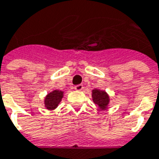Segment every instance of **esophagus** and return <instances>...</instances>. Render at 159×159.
Listing matches in <instances>:
<instances>
[{
	"label": "esophagus",
	"instance_id": "1",
	"mask_svg": "<svg viewBox=\"0 0 159 159\" xmlns=\"http://www.w3.org/2000/svg\"><path fill=\"white\" fill-rule=\"evenodd\" d=\"M74 89H75L76 91H81V90H83V86L82 85V84H78V85H76V86L74 87Z\"/></svg>",
	"mask_w": 159,
	"mask_h": 159
}]
</instances>
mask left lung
Wrapping results in <instances>:
<instances>
[{
    "mask_svg": "<svg viewBox=\"0 0 159 159\" xmlns=\"http://www.w3.org/2000/svg\"><path fill=\"white\" fill-rule=\"evenodd\" d=\"M92 99L95 105H97L101 110H105L107 108L110 98L106 91L95 89L92 90Z\"/></svg>",
    "mask_w": 159,
    "mask_h": 159,
    "instance_id": "obj_1",
    "label": "left lung"
}]
</instances>
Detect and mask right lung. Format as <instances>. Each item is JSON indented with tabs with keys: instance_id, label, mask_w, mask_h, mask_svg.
Listing matches in <instances>:
<instances>
[{
	"instance_id": "add662e5",
	"label": "right lung",
	"mask_w": 159,
	"mask_h": 159,
	"mask_svg": "<svg viewBox=\"0 0 159 159\" xmlns=\"http://www.w3.org/2000/svg\"><path fill=\"white\" fill-rule=\"evenodd\" d=\"M64 97V91L55 89L46 95L45 98V107L48 110H54Z\"/></svg>"
}]
</instances>
